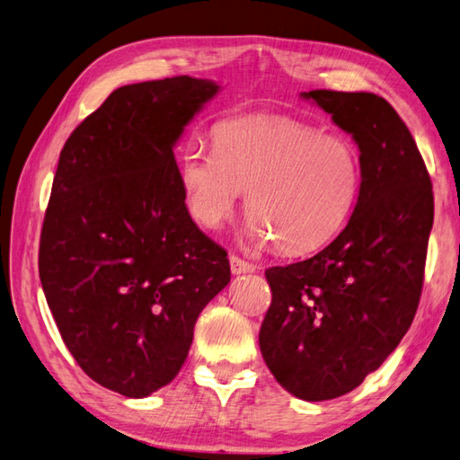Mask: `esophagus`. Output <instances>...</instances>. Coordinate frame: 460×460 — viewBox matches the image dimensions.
I'll return each mask as SVG.
<instances>
[{"label": "esophagus", "mask_w": 460, "mask_h": 460, "mask_svg": "<svg viewBox=\"0 0 460 460\" xmlns=\"http://www.w3.org/2000/svg\"><path fill=\"white\" fill-rule=\"evenodd\" d=\"M229 263H231V271L235 275H241V273H253L255 271V265L245 261V259H241L237 255H231L229 257Z\"/></svg>", "instance_id": "obj_1"}]
</instances>
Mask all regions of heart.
<instances>
[{
  "label": "heart",
  "mask_w": 460,
  "mask_h": 460,
  "mask_svg": "<svg viewBox=\"0 0 460 460\" xmlns=\"http://www.w3.org/2000/svg\"><path fill=\"white\" fill-rule=\"evenodd\" d=\"M215 150H187L179 164L193 219L217 229L247 190L249 237L283 255L314 253L338 235L362 190V158L344 135L289 116L219 124Z\"/></svg>",
  "instance_id": "heart-1"
}]
</instances>
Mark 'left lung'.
Returning <instances> with one entry per match:
<instances>
[{
    "label": "left lung",
    "mask_w": 460,
    "mask_h": 460,
    "mask_svg": "<svg viewBox=\"0 0 460 460\" xmlns=\"http://www.w3.org/2000/svg\"><path fill=\"white\" fill-rule=\"evenodd\" d=\"M352 135L362 190L344 231L320 253L265 271L271 305L263 360L291 394L344 396L394 352L420 302L434 219L430 177L411 130L372 92H302Z\"/></svg>",
    "instance_id": "1"
}]
</instances>
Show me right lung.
<instances>
[{"instance_id": "add662e5", "label": "right lung", "mask_w": 460, "mask_h": 460, "mask_svg": "<svg viewBox=\"0 0 460 460\" xmlns=\"http://www.w3.org/2000/svg\"><path fill=\"white\" fill-rule=\"evenodd\" d=\"M217 92L190 76L122 86L58 161L40 281L74 360L122 396L179 374L199 314L231 281L227 252L190 219L172 155Z\"/></svg>"}]
</instances>
